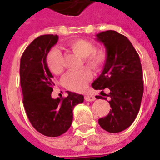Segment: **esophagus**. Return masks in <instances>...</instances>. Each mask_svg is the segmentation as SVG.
Masks as SVG:
<instances>
[{
    "instance_id": "34e87169",
    "label": "esophagus",
    "mask_w": 160,
    "mask_h": 160,
    "mask_svg": "<svg viewBox=\"0 0 160 160\" xmlns=\"http://www.w3.org/2000/svg\"><path fill=\"white\" fill-rule=\"evenodd\" d=\"M84 99H85V101H87V102H93V101H95L96 97L94 96H92V95H90V94H87V95H85V96H84Z\"/></svg>"
}]
</instances>
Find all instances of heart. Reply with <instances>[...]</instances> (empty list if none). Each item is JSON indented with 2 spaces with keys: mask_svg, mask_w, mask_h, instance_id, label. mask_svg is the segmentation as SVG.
I'll use <instances>...</instances> for the list:
<instances>
[{
  "mask_svg": "<svg viewBox=\"0 0 160 160\" xmlns=\"http://www.w3.org/2000/svg\"><path fill=\"white\" fill-rule=\"evenodd\" d=\"M69 47L75 53L82 57L83 62L89 67L98 71L103 67L108 58L107 52L102 49H96L92 42L78 38L69 42ZM46 64L51 72L60 74L64 70L63 56L58 48H53L46 55ZM92 78V73L89 68L82 67L76 71H70L63 78V85L71 91H82Z\"/></svg>",
  "mask_w": 160,
  "mask_h": 160,
  "instance_id": "heart-1",
  "label": "heart"
}]
</instances>
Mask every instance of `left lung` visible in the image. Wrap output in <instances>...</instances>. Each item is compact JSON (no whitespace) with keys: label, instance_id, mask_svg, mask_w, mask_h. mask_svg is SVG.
I'll return each instance as SVG.
<instances>
[{"label":"left lung","instance_id":"8db88e82","mask_svg":"<svg viewBox=\"0 0 160 160\" xmlns=\"http://www.w3.org/2000/svg\"><path fill=\"white\" fill-rule=\"evenodd\" d=\"M96 39L105 46L108 58L103 71L93 82L92 87L102 90L101 95L104 94L102 89L105 88L110 90L107 96L110 99L111 107L108 114L99 119L98 123L108 132H122L135 120L143 96L140 57L128 38L117 32H102L96 34ZM96 97L107 100L101 96Z\"/></svg>","mask_w":160,"mask_h":160}]
</instances>
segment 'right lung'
Listing matches in <instances>:
<instances>
[{
	"instance_id": "right-lung-1",
	"label": "right lung",
	"mask_w": 160,
	"mask_h": 160,
	"mask_svg": "<svg viewBox=\"0 0 160 160\" xmlns=\"http://www.w3.org/2000/svg\"><path fill=\"white\" fill-rule=\"evenodd\" d=\"M58 40V35L39 36L24 51L20 58V86L29 121L38 132L48 137L62 135L71 128L73 108L83 96L67 91L68 96L53 99V76L46 64V55Z\"/></svg>"
}]
</instances>
